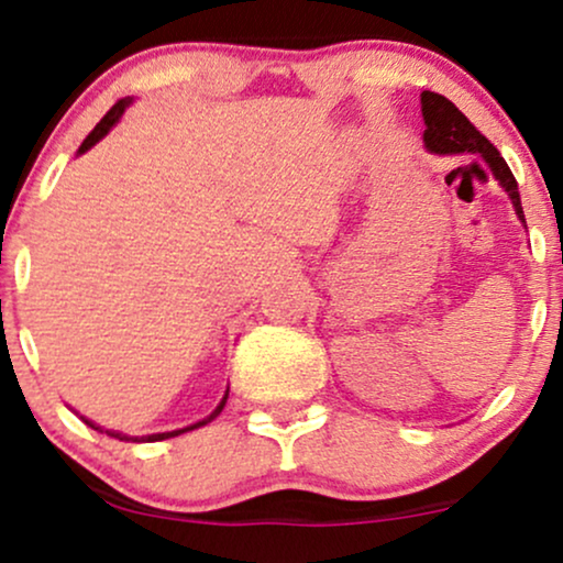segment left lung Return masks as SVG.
Returning a JSON list of instances; mask_svg holds the SVG:
<instances>
[{
  "instance_id": "1",
  "label": "left lung",
  "mask_w": 563,
  "mask_h": 563,
  "mask_svg": "<svg viewBox=\"0 0 563 563\" xmlns=\"http://www.w3.org/2000/svg\"><path fill=\"white\" fill-rule=\"evenodd\" d=\"M421 113H423V147L434 156H461V153H474L482 156L484 164L493 172L495 183L506 190V196L514 203L516 217L525 224V209H521V196L516 177L510 174L506 158L497 153V147L476 129L471 121L457 111L448 97L437 92H421Z\"/></svg>"
}]
</instances>
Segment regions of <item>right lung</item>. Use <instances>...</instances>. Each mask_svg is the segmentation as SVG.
<instances>
[{
  "mask_svg": "<svg viewBox=\"0 0 563 563\" xmlns=\"http://www.w3.org/2000/svg\"><path fill=\"white\" fill-rule=\"evenodd\" d=\"M132 97H124V100H119L115 102V106L111 108V111H108L106 115H102V121L100 124H97L92 132L87 134V140L81 142V147L79 151H76V156H81V153H87L89 147H95L97 142H100L102 137H106L108 132H111V129L119 124L121 121V115L126 113V108L132 106ZM228 397H230V386L228 389H224V397L219 399V405L214 407V410L209 412V416L206 418H200V421H196V423H190V426H185V429H174V431H161V434H145V437H129V434H124V431H113V429H106V426H100V423H95V421H89V418H84V416H79L84 423L89 426V429H95V431H100V434H108V437H113V439H121V442H161V439H172V437H179V434H185V431H192V429H200V426H206V423H211L214 421V418L219 416V412L224 410V405H228Z\"/></svg>",
  "mask_w": 563,
  "mask_h": 563,
  "instance_id": "right-lung-1",
  "label": "right lung"
}]
</instances>
